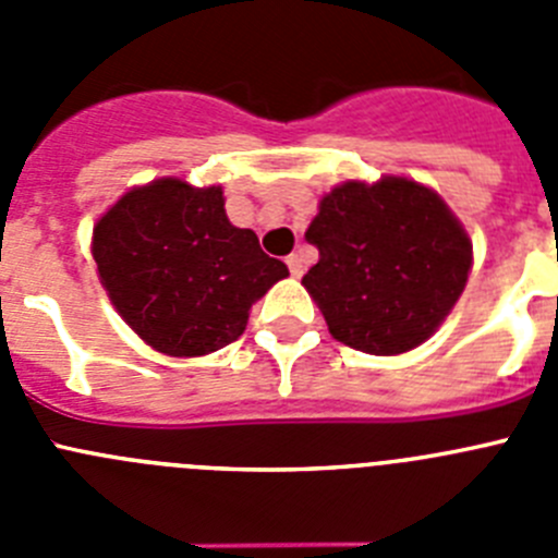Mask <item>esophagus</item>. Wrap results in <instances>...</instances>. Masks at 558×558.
Returning a JSON list of instances; mask_svg holds the SVG:
<instances>
[{
    "mask_svg": "<svg viewBox=\"0 0 558 558\" xmlns=\"http://www.w3.org/2000/svg\"><path fill=\"white\" fill-rule=\"evenodd\" d=\"M288 268H290V274L293 276H302L304 274V259L299 254H290L288 256Z\"/></svg>",
    "mask_w": 558,
    "mask_h": 558,
    "instance_id": "34e87169",
    "label": "esophagus"
}]
</instances>
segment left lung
<instances>
[{
	"mask_svg": "<svg viewBox=\"0 0 558 558\" xmlns=\"http://www.w3.org/2000/svg\"><path fill=\"white\" fill-rule=\"evenodd\" d=\"M304 236L318 263L302 284L329 335L379 357L430 340L472 270L461 220L436 190L405 175L332 186Z\"/></svg>",
	"mask_w": 558,
	"mask_h": 558,
	"instance_id": "left-lung-1",
	"label": "left lung"
}]
</instances>
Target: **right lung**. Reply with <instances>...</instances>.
<instances>
[{
  "label": "right lung",
  "mask_w": 558,
  "mask_h": 558,
  "mask_svg": "<svg viewBox=\"0 0 558 558\" xmlns=\"http://www.w3.org/2000/svg\"><path fill=\"white\" fill-rule=\"evenodd\" d=\"M97 276L122 322L170 357H204L245 332L288 265L226 218L223 186L179 175L131 186L92 231Z\"/></svg>",
  "instance_id": "obj_1"
}]
</instances>
